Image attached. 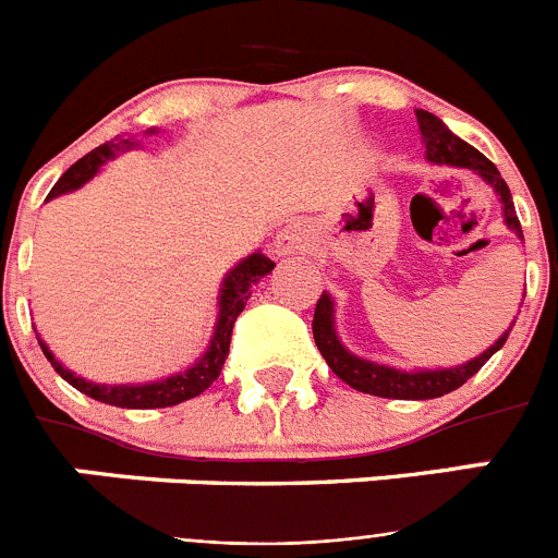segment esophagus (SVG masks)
Masks as SVG:
<instances>
[{
  "mask_svg": "<svg viewBox=\"0 0 558 558\" xmlns=\"http://www.w3.org/2000/svg\"><path fill=\"white\" fill-rule=\"evenodd\" d=\"M307 231L299 229V226H288V229H282L279 234H276V254L279 256H288V254H302V251H307Z\"/></svg>",
  "mask_w": 558,
  "mask_h": 558,
  "instance_id": "1",
  "label": "esophagus"
}]
</instances>
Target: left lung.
Instances as JSON below:
<instances>
[{"label": "left lung", "instance_id": "obj_1", "mask_svg": "<svg viewBox=\"0 0 558 558\" xmlns=\"http://www.w3.org/2000/svg\"><path fill=\"white\" fill-rule=\"evenodd\" d=\"M418 131H422V142H425L427 161L433 165H452V167H466V170H475L492 190L497 192V198L502 204V218L506 226L514 231L522 240L520 220H517L514 201H511L509 184L502 181V175L497 172V167L492 165L481 150H475L472 145H466L463 140H458L456 133L438 120L436 113L430 111H416ZM511 327L500 335V338L492 343L489 349L477 357L466 360L461 366L452 368H413V372H402V368L383 366V363H374V360H363L357 354L349 352L343 343H340L338 332H335V304L332 295L324 290L318 304H315V318H313V338L318 352L324 354L327 366L338 374L347 386H352L354 391L372 393V397H386V399H436L445 397V393L456 391L470 377H475L483 368V363L502 349L506 338H509Z\"/></svg>", "mask_w": 558, "mask_h": 558}]
</instances>
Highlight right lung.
Masks as SVG:
<instances>
[{
    "label": "right lung",
    "instance_id": "add662e5",
    "mask_svg": "<svg viewBox=\"0 0 558 558\" xmlns=\"http://www.w3.org/2000/svg\"><path fill=\"white\" fill-rule=\"evenodd\" d=\"M153 133H156V128H150L147 136H153ZM136 145H140V142L133 140H111L106 142V145L95 147V150L86 153L81 161H75V165L63 172L61 179H58V184L52 186V192H49V198H58L63 192H72L77 190V186H83L88 179H95L97 170H100L106 161H111L117 153H125ZM270 270H274V263H270L263 251H256V254L240 259V263L223 276V284H220L218 322H215V332H211L206 352L201 354L198 363H192L186 372L156 379V383H142V386H102V383H88V379L77 377V374H72L69 368H63L41 338H38V347H41V352L47 354L52 368L66 379L69 386L77 388V391L86 393V397L97 399V402H106V405L117 408H133V411L179 405V402H186V399L201 397V393L220 377V368H223L226 357H229L231 329H234L236 315L245 310V302L251 299L254 284L259 282L263 276H268Z\"/></svg>",
    "mask_w": 558,
    "mask_h": 558
}]
</instances>
